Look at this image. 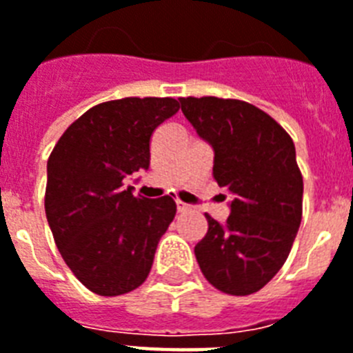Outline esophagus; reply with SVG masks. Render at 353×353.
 Returning <instances> with one entry per match:
<instances>
[{"mask_svg":"<svg viewBox=\"0 0 353 353\" xmlns=\"http://www.w3.org/2000/svg\"><path fill=\"white\" fill-rule=\"evenodd\" d=\"M176 208H177V212H179V214H185V212L190 210V206L186 205V203H183V201H176Z\"/></svg>","mask_w":353,"mask_h":353,"instance_id":"obj_1","label":"esophagus"}]
</instances>
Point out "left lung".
<instances>
[{
	"label": "left lung",
	"mask_w": 353,
	"mask_h": 353,
	"mask_svg": "<svg viewBox=\"0 0 353 353\" xmlns=\"http://www.w3.org/2000/svg\"><path fill=\"white\" fill-rule=\"evenodd\" d=\"M185 117L214 148V179L230 192V216L194 252L203 276L230 296H250L290 254L303 216V176L292 137L266 112L239 99L179 97Z\"/></svg>",
	"instance_id": "obj_1"
}]
</instances>
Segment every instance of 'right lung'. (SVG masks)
Instances as JSON below:
<instances>
[{
  "label": "right lung",
  "instance_id": "obj_1",
  "mask_svg": "<svg viewBox=\"0 0 353 353\" xmlns=\"http://www.w3.org/2000/svg\"><path fill=\"white\" fill-rule=\"evenodd\" d=\"M177 110L172 97L99 103L65 130L48 157V226L68 268L94 294L121 296L150 274L176 203L136 197L123 181L147 170L152 132Z\"/></svg>",
  "mask_w": 353,
  "mask_h": 353
}]
</instances>
